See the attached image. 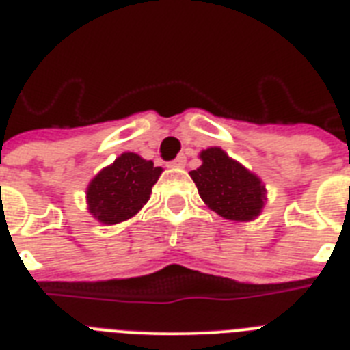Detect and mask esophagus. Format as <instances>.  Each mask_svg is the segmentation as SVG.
I'll return each instance as SVG.
<instances>
[{
    "mask_svg": "<svg viewBox=\"0 0 350 350\" xmlns=\"http://www.w3.org/2000/svg\"><path fill=\"white\" fill-rule=\"evenodd\" d=\"M185 163H187V158L183 156V154H181V156H178V158H176L174 161L170 163V167H176V169H183V167H185Z\"/></svg>",
    "mask_w": 350,
    "mask_h": 350,
    "instance_id": "obj_1",
    "label": "esophagus"
}]
</instances>
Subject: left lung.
<instances>
[{
	"label": "left lung",
	"mask_w": 350,
	"mask_h": 350,
	"mask_svg": "<svg viewBox=\"0 0 350 350\" xmlns=\"http://www.w3.org/2000/svg\"><path fill=\"white\" fill-rule=\"evenodd\" d=\"M200 159L202 165L189 174L211 211L230 221H252L260 216L267 202L260 176L219 147L202 150Z\"/></svg>",
	"instance_id": "8db88e82"
}]
</instances>
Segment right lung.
<instances>
[{
  "label": "right lung",
  "mask_w": 350,
  "mask_h": 350,
  "mask_svg": "<svg viewBox=\"0 0 350 350\" xmlns=\"http://www.w3.org/2000/svg\"><path fill=\"white\" fill-rule=\"evenodd\" d=\"M163 169L136 152H123L87 185V208L103 225H116L136 216L148 202Z\"/></svg>",
  "instance_id": "obj_1"
}]
</instances>
